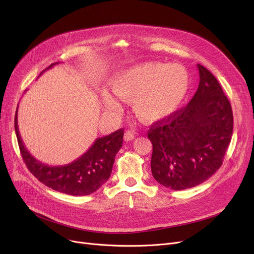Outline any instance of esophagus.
Segmentation results:
<instances>
[{"label":"esophagus","instance_id":"obj_1","mask_svg":"<svg viewBox=\"0 0 254 254\" xmlns=\"http://www.w3.org/2000/svg\"><path fill=\"white\" fill-rule=\"evenodd\" d=\"M135 138V131L132 129H127L125 132V140L126 141H130Z\"/></svg>","mask_w":254,"mask_h":254}]
</instances>
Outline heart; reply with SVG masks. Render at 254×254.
I'll return each mask as SVG.
<instances>
[{"label": "heart", "instance_id": "obj_1", "mask_svg": "<svg viewBox=\"0 0 254 254\" xmlns=\"http://www.w3.org/2000/svg\"><path fill=\"white\" fill-rule=\"evenodd\" d=\"M190 86V75L182 64L145 63L124 71L112 80V88L120 98L132 101V108L144 122L153 123L174 113ZM110 109L117 103L105 95Z\"/></svg>", "mask_w": 254, "mask_h": 254}]
</instances>
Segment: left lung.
Masks as SVG:
<instances>
[{"label": "left lung", "mask_w": 254, "mask_h": 254, "mask_svg": "<svg viewBox=\"0 0 254 254\" xmlns=\"http://www.w3.org/2000/svg\"><path fill=\"white\" fill-rule=\"evenodd\" d=\"M199 83L190 102L151 125V172L166 188L181 190L209 179L221 167L233 135L231 103L215 76L197 64Z\"/></svg>", "instance_id": "left-lung-1"}]
</instances>
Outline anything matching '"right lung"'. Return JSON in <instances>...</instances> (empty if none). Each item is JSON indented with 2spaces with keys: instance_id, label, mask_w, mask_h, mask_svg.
I'll return each mask as SVG.
<instances>
[{
  "instance_id": "right-lung-1",
  "label": "right lung",
  "mask_w": 254,
  "mask_h": 254,
  "mask_svg": "<svg viewBox=\"0 0 254 254\" xmlns=\"http://www.w3.org/2000/svg\"><path fill=\"white\" fill-rule=\"evenodd\" d=\"M53 64H51L45 70ZM14 127L20 154L29 171L53 190L71 195L90 194L109 179L115 155L123 146L125 131L124 128H119L108 136L97 139L81 157L69 165L50 167L38 162L24 148L17 127V109Z\"/></svg>"
}]
</instances>
